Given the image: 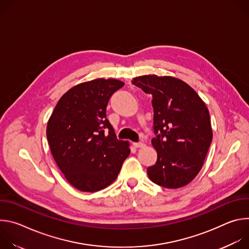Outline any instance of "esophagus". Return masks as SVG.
Here are the masks:
<instances>
[{
    "label": "esophagus",
    "instance_id": "34e87169",
    "mask_svg": "<svg viewBox=\"0 0 249 249\" xmlns=\"http://www.w3.org/2000/svg\"><path fill=\"white\" fill-rule=\"evenodd\" d=\"M135 148H145L146 144L143 143V142H137V143H133Z\"/></svg>",
    "mask_w": 249,
    "mask_h": 249
}]
</instances>
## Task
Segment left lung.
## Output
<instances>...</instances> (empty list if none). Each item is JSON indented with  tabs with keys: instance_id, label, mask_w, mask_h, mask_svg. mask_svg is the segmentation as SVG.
<instances>
[{
	"instance_id": "1",
	"label": "left lung",
	"mask_w": 249,
	"mask_h": 249,
	"mask_svg": "<svg viewBox=\"0 0 249 249\" xmlns=\"http://www.w3.org/2000/svg\"><path fill=\"white\" fill-rule=\"evenodd\" d=\"M132 84L153 96L152 144L158 160L147 169L150 179L164 188L185 186L201 170L212 143L206 104L191 87L172 77L145 75Z\"/></svg>"
}]
</instances>
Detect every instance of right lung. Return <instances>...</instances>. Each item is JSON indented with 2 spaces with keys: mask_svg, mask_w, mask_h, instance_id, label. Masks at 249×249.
<instances>
[{
  "mask_svg": "<svg viewBox=\"0 0 249 249\" xmlns=\"http://www.w3.org/2000/svg\"><path fill=\"white\" fill-rule=\"evenodd\" d=\"M124 83L96 79L68 90L47 124L52 156L74 187L99 191L111 184L130 155L128 142L118 140L106 118V106Z\"/></svg>",
  "mask_w": 249,
  "mask_h": 249,
  "instance_id": "right-lung-1",
  "label": "right lung"
}]
</instances>
